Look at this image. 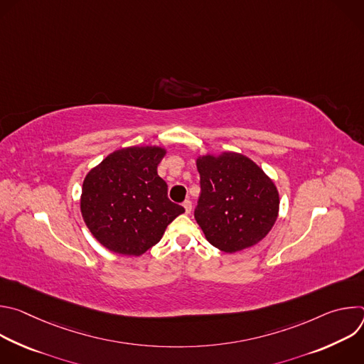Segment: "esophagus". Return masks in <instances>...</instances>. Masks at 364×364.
Returning a JSON list of instances; mask_svg holds the SVG:
<instances>
[{
  "mask_svg": "<svg viewBox=\"0 0 364 364\" xmlns=\"http://www.w3.org/2000/svg\"><path fill=\"white\" fill-rule=\"evenodd\" d=\"M183 207H184V210H186V213L188 215V213L191 212V201H190V200H186V201L183 203Z\"/></svg>",
  "mask_w": 364,
  "mask_h": 364,
  "instance_id": "1",
  "label": "esophagus"
}]
</instances>
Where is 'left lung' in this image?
Segmentation results:
<instances>
[{
	"label": "left lung",
	"instance_id": "8db88e82",
	"mask_svg": "<svg viewBox=\"0 0 364 364\" xmlns=\"http://www.w3.org/2000/svg\"><path fill=\"white\" fill-rule=\"evenodd\" d=\"M201 194L194 218L205 239L226 253L261 242L279 213L274 180L246 155L233 151L196 159Z\"/></svg>",
	"mask_w": 364,
	"mask_h": 364
}]
</instances>
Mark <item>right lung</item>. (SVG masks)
I'll use <instances>...</instances> for the list:
<instances>
[{
    "label": "right lung",
    "mask_w": 364,
    "mask_h": 364,
    "mask_svg": "<svg viewBox=\"0 0 364 364\" xmlns=\"http://www.w3.org/2000/svg\"><path fill=\"white\" fill-rule=\"evenodd\" d=\"M167 148L134 145L111 152L85 177L82 218L93 237L108 250L141 256L159 243L181 205L167 197L157 167Z\"/></svg>",
    "instance_id": "obj_1"
}]
</instances>
